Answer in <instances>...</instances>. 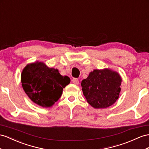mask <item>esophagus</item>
<instances>
[{
  "label": "esophagus",
  "instance_id": "obj_1",
  "mask_svg": "<svg viewBox=\"0 0 149 149\" xmlns=\"http://www.w3.org/2000/svg\"><path fill=\"white\" fill-rule=\"evenodd\" d=\"M72 82H73L75 85H78L79 84V81L78 79H76V78H74L72 79Z\"/></svg>",
  "mask_w": 149,
  "mask_h": 149
}]
</instances>
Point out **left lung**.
<instances>
[{
    "label": "left lung",
    "mask_w": 149,
    "mask_h": 149,
    "mask_svg": "<svg viewBox=\"0 0 149 149\" xmlns=\"http://www.w3.org/2000/svg\"><path fill=\"white\" fill-rule=\"evenodd\" d=\"M122 79L110 68L94 69L81 82L83 94L87 102L95 109L111 106L119 97Z\"/></svg>",
    "instance_id": "1"
}]
</instances>
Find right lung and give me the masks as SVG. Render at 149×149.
Here are the masks:
<instances>
[{"mask_svg":"<svg viewBox=\"0 0 149 149\" xmlns=\"http://www.w3.org/2000/svg\"><path fill=\"white\" fill-rule=\"evenodd\" d=\"M21 81L25 93L34 103L49 108L59 100L70 79L67 75H60L56 68H49L37 61L23 68Z\"/></svg>","mask_w":149,"mask_h":149,"instance_id":"1","label":"right lung"}]
</instances>
